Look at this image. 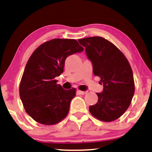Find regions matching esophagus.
Segmentation results:
<instances>
[{
    "label": "esophagus",
    "mask_w": 152,
    "mask_h": 152,
    "mask_svg": "<svg viewBox=\"0 0 152 152\" xmlns=\"http://www.w3.org/2000/svg\"><path fill=\"white\" fill-rule=\"evenodd\" d=\"M78 92H79V94H81V95H85L87 93V92L86 91H82V90H78Z\"/></svg>",
    "instance_id": "1"
}]
</instances>
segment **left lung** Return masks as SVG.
Masks as SVG:
<instances>
[{
    "instance_id": "obj_1",
    "label": "left lung",
    "mask_w": 152,
    "mask_h": 152,
    "mask_svg": "<svg viewBox=\"0 0 152 152\" xmlns=\"http://www.w3.org/2000/svg\"><path fill=\"white\" fill-rule=\"evenodd\" d=\"M93 64V73L100 77L104 90L96 93L98 102L89 110L99 121L111 122L126 111L134 93V82L129 62L111 42L102 37L79 39Z\"/></svg>"
}]
</instances>
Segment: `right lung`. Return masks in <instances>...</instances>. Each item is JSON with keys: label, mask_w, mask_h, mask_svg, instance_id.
I'll list each match as a JSON object with an SVG mask.
<instances>
[{"label": "right lung", "mask_w": 152, "mask_h": 152, "mask_svg": "<svg viewBox=\"0 0 152 152\" xmlns=\"http://www.w3.org/2000/svg\"><path fill=\"white\" fill-rule=\"evenodd\" d=\"M84 50L73 39H53L37 48L27 62L20 83V97L27 114L43 125H54L68 114L76 90H64L56 76L63 73L65 59Z\"/></svg>", "instance_id": "obj_1"}]
</instances>
